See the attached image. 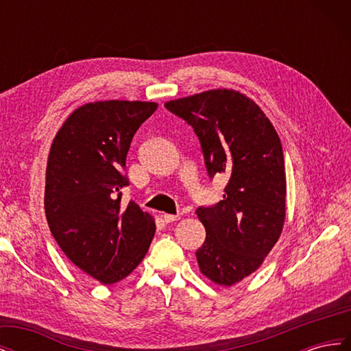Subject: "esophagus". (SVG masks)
<instances>
[{"instance_id": "1", "label": "esophagus", "mask_w": 351, "mask_h": 351, "mask_svg": "<svg viewBox=\"0 0 351 351\" xmlns=\"http://www.w3.org/2000/svg\"><path fill=\"white\" fill-rule=\"evenodd\" d=\"M162 218H164V221L167 222V224H169V222H174V221L180 219V215H169V214H164V215H162Z\"/></svg>"}]
</instances>
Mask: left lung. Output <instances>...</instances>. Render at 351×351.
<instances>
[{"mask_svg": "<svg viewBox=\"0 0 351 351\" xmlns=\"http://www.w3.org/2000/svg\"><path fill=\"white\" fill-rule=\"evenodd\" d=\"M165 107L193 127L209 177L230 176L222 200L196 209L206 230L196 258L208 280L231 287L261 267L282 232L281 141L258 104L232 89L206 90Z\"/></svg>", "mask_w": 351, "mask_h": 351, "instance_id": "left-lung-1", "label": "left lung"}]
</instances>
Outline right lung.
<instances>
[{
    "label": "right lung",
    "instance_id": "1",
    "mask_svg": "<svg viewBox=\"0 0 351 351\" xmlns=\"http://www.w3.org/2000/svg\"><path fill=\"white\" fill-rule=\"evenodd\" d=\"M155 102L98 101L74 110L52 141L45 180V215L66 256L110 285L142 262L155 234L154 217L130 200L124 174L134 133Z\"/></svg>",
    "mask_w": 351,
    "mask_h": 351
}]
</instances>
